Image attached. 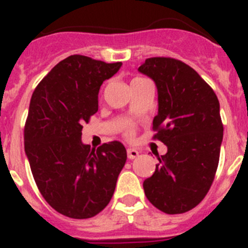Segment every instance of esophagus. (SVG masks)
Segmentation results:
<instances>
[{"label":"esophagus","mask_w":248,"mask_h":248,"mask_svg":"<svg viewBox=\"0 0 248 248\" xmlns=\"http://www.w3.org/2000/svg\"><path fill=\"white\" fill-rule=\"evenodd\" d=\"M126 155H128L129 159H135V157L139 155V151L137 150V149H133V148H129L128 150H126Z\"/></svg>","instance_id":"34e87169"}]
</instances>
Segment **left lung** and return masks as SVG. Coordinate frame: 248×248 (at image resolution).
I'll return each instance as SVG.
<instances>
[{
    "label": "left lung",
    "instance_id": "left-lung-1",
    "mask_svg": "<svg viewBox=\"0 0 248 248\" xmlns=\"http://www.w3.org/2000/svg\"><path fill=\"white\" fill-rule=\"evenodd\" d=\"M138 72L154 80L157 114L155 138L168 146L153 176L143 183L153 205L165 214H183L199 205L217 170L223 126L220 103L205 80L174 58L145 59Z\"/></svg>",
    "mask_w": 248,
    "mask_h": 248
}]
</instances>
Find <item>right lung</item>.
<instances>
[{"instance_id": "right-lung-1", "label": "right lung", "mask_w": 248, "mask_h": 248, "mask_svg": "<svg viewBox=\"0 0 248 248\" xmlns=\"http://www.w3.org/2000/svg\"><path fill=\"white\" fill-rule=\"evenodd\" d=\"M122 63L74 54L63 59L34 89L25 126V151L37 187L59 214L89 218L108 205L126 161L120 141L93 150L82 124L98 111L103 82Z\"/></svg>"}]
</instances>
